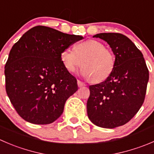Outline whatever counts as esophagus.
<instances>
[{"label":"esophagus","instance_id":"34e87169","mask_svg":"<svg viewBox=\"0 0 154 154\" xmlns=\"http://www.w3.org/2000/svg\"><path fill=\"white\" fill-rule=\"evenodd\" d=\"M77 85H78L79 87H82V86H84L85 84L83 83V82H81L80 80H77Z\"/></svg>","mask_w":154,"mask_h":154}]
</instances>
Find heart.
Listing matches in <instances>:
<instances>
[{
  "instance_id": "b5f03b06",
  "label": "heart",
  "mask_w": 154,
  "mask_h": 154,
  "mask_svg": "<svg viewBox=\"0 0 154 154\" xmlns=\"http://www.w3.org/2000/svg\"><path fill=\"white\" fill-rule=\"evenodd\" d=\"M61 59L65 69L74 73L83 65L81 74L94 82H101L108 78L115 67L116 59L113 52L96 40H87L61 53Z\"/></svg>"
}]
</instances>
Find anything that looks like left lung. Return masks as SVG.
Returning a JSON list of instances; mask_svg holds the SVG:
<instances>
[{
  "mask_svg": "<svg viewBox=\"0 0 154 154\" xmlns=\"http://www.w3.org/2000/svg\"><path fill=\"white\" fill-rule=\"evenodd\" d=\"M93 37L104 40L110 45L116 62L108 78L89 86L88 117L97 126L113 129L128 123L141 108L149 71L141 52L126 36L100 33Z\"/></svg>",
  "mask_w": 154,
  "mask_h": 154,
  "instance_id": "1",
  "label": "left lung"
}]
</instances>
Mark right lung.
Returning a JSON list of instances; mask_svg holds the SVG:
<instances>
[{
  "instance_id": "right-lung-1",
  "label": "right lung",
  "mask_w": 154,
  "mask_h": 154,
  "mask_svg": "<svg viewBox=\"0 0 154 154\" xmlns=\"http://www.w3.org/2000/svg\"><path fill=\"white\" fill-rule=\"evenodd\" d=\"M83 37L46 26L28 30L13 46L5 65L6 91L19 115L34 124H50L78 89L61 53Z\"/></svg>"
}]
</instances>
